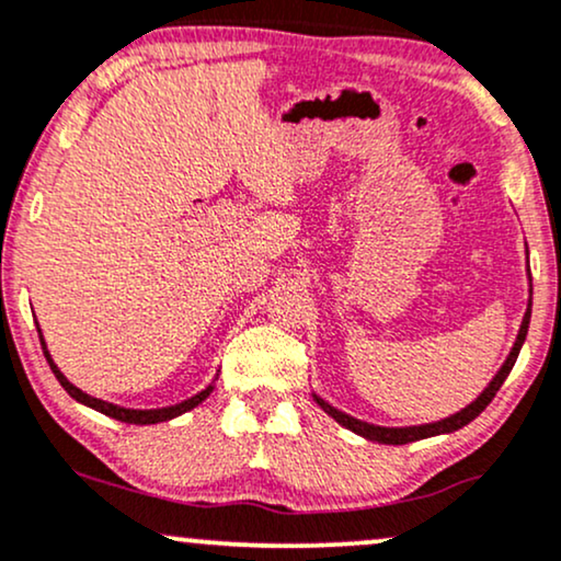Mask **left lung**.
Listing matches in <instances>:
<instances>
[{
  "label": "left lung",
  "mask_w": 561,
  "mask_h": 561,
  "mask_svg": "<svg viewBox=\"0 0 561 561\" xmlns=\"http://www.w3.org/2000/svg\"><path fill=\"white\" fill-rule=\"evenodd\" d=\"M530 306H533V293H530V300H528V310H525L523 327H519V334H517V340H515V347H512V353H510L507 360H504V366L499 368V374L494 376V381H491L489 387L483 389V394L478 397L476 402H470L468 408L460 410V413L444 417V421L426 423V426H410V428H383V426H370V423L357 421V417H353V415H345V413H342V410H336L329 402H323L321 397H316V402H319L321 408L327 410V413L332 415L336 423H342V426H345V428L355 431L357 436H366V438H370V442H379V444H410V442H417V438H428V436H436V434H451V431L468 426L470 421H476V417L481 415L485 408H489V402L494 400L496 391L502 389L504 379H507L512 366H515V360H517V355H519V347H523L525 336H528Z\"/></svg>",
  "instance_id": "obj_1"
}]
</instances>
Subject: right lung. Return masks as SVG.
<instances>
[{
	"mask_svg": "<svg viewBox=\"0 0 561 561\" xmlns=\"http://www.w3.org/2000/svg\"><path fill=\"white\" fill-rule=\"evenodd\" d=\"M44 347H46V345H44ZM44 355H46V360H49V366H51V370H54V376H57V381L62 383L65 391H67V394L72 397V400L83 402V404H88V408H93V410H99V413H104V415L114 417V421L135 423V426H148V423L172 421V417H178V415H182V413H187V410L198 408V404L204 402L206 397L211 394V389H214V387H206L204 391H201V394H195V397H191V400H185V402H180V404H172V408H161V410H127V408H119V404H112V402L96 400V397L85 394V391H80L78 387H72V383L67 381L65 376H62V370H59L57 366H54L51 355L46 353V350H44Z\"/></svg>",
	"mask_w": 561,
	"mask_h": 561,
	"instance_id": "obj_1",
	"label": "right lung"
}]
</instances>
